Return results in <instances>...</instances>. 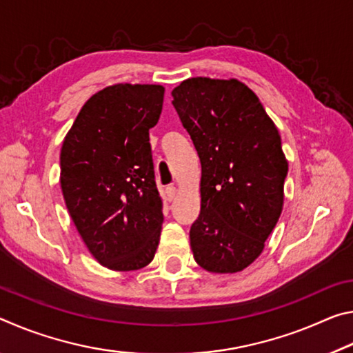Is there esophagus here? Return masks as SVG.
<instances>
[{
    "label": "esophagus",
    "instance_id": "obj_1",
    "mask_svg": "<svg viewBox=\"0 0 353 353\" xmlns=\"http://www.w3.org/2000/svg\"><path fill=\"white\" fill-rule=\"evenodd\" d=\"M176 193H177V190H176L174 185H170V187H166V198H168V201L174 199Z\"/></svg>",
    "mask_w": 353,
    "mask_h": 353
}]
</instances>
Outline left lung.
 Listing matches in <instances>:
<instances>
[{
    "label": "left lung",
    "mask_w": 353,
    "mask_h": 353,
    "mask_svg": "<svg viewBox=\"0 0 353 353\" xmlns=\"http://www.w3.org/2000/svg\"><path fill=\"white\" fill-rule=\"evenodd\" d=\"M172 105L201 160V213L190 229L196 263L232 274L265 248L283 207L288 162L260 99L236 79L191 77Z\"/></svg>",
    "instance_id": "8db88e82"
}]
</instances>
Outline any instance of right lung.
Here are the masks:
<instances>
[{"instance_id": "1", "label": "right lung", "mask_w": 353, "mask_h": 353, "mask_svg": "<svg viewBox=\"0 0 353 353\" xmlns=\"http://www.w3.org/2000/svg\"><path fill=\"white\" fill-rule=\"evenodd\" d=\"M162 85L117 83L87 101L61 151V187L77 232L101 265L141 270L159 246L163 213L149 129Z\"/></svg>"}]
</instances>
